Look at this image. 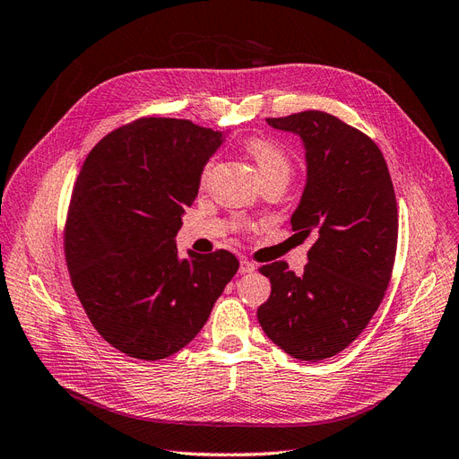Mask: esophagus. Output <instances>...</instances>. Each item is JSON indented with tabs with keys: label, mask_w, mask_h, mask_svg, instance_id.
<instances>
[{
	"label": "esophagus",
	"mask_w": 459,
	"mask_h": 459,
	"mask_svg": "<svg viewBox=\"0 0 459 459\" xmlns=\"http://www.w3.org/2000/svg\"><path fill=\"white\" fill-rule=\"evenodd\" d=\"M257 267H255V264H252V261H247V259H240V274H247V273H254Z\"/></svg>",
	"instance_id": "esophagus-1"
}]
</instances>
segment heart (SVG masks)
Wrapping results in <instances>:
<instances>
[{
	"mask_svg": "<svg viewBox=\"0 0 459 459\" xmlns=\"http://www.w3.org/2000/svg\"><path fill=\"white\" fill-rule=\"evenodd\" d=\"M244 150L247 155H250V160L254 161L261 180H269V178L288 180L290 178L292 161H290V157H288V153L281 146H277V143H273L271 140H265V138L254 136V138H247L244 142ZM209 169H212V161L205 165L204 177L209 173Z\"/></svg>",
	"mask_w": 459,
	"mask_h": 459,
	"instance_id": "b5f03b06",
	"label": "heart"
}]
</instances>
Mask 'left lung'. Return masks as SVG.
<instances>
[{
  "label": "left lung",
  "mask_w": 459,
  "mask_h": 459,
  "mask_svg": "<svg viewBox=\"0 0 459 459\" xmlns=\"http://www.w3.org/2000/svg\"><path fill=\"white\" fill-rule=\"evenodd\" d=\"M267 125L304 143L306 186L290 225L316 244L299 277L286 261L259 269L271 296L257 319L288 356L319 361L350 346L383 302L398 244L394 186L377 143L334 115L302 111Z\"/></svg>",
  "instance_id": "obj_1"
}]
</instances>
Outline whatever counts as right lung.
<instances>
[{
  "label": "right lung",
  "instance_id": "1",
  "mask_svg": "<svg viewBox=\"0 0 459 459\" xmlns=\"http://www.w3.org/2000/svg\"><path fill=\"white\" fill-rule=\"evenodd\" d=\"M225 134L143 117L101 138L78 173L65 225L74 292L103 340L143 361L202 331L238 271L227 250L180 259L175 237Z\"/></svg>",
  "mask_w": 459,
  "mask_h": 459
}]
</instances>
